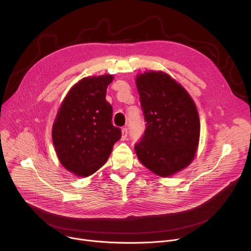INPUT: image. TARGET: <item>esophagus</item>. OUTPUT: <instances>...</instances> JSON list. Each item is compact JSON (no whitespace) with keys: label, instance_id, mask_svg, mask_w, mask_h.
Segmentation results:
<instances>
[{"label":"esophagus","instance_id":"obj_1","mask_svg":"<svg viewBox=\"0 0 251 251\" xmlns=\"http://www.w3.org/2000/svg\"><path fill=\"white\" fill-rule=\"evenodd\" d=\"M121 133H122V136H121V140H122V141L126 140V138H127V135H128V130H127V128H122V130H121Z\"/></svg>","mask_w":251,"mask_h":251}]
</instances>
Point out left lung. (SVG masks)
<instances>
[{"label": "left lung", "mask_w": 251, "mask_h": 251, "mask_svg": "<svg viewBox=\"0 0 251 251\" xmlns=\"http://www.w3.org/2000/svg\"><path fill=\"white\" fill-rule=\"evenodd\" d=\"M146 129L135 145L139 161L167 177L188 167L200 141V117L188 91L163 71L136 76Z\"/></svg>", "instance_id": "1"}]
</instances>
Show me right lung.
I'll return each mask as SVG.
<instances>
[{"mask_svg": "<svg viewBox=\"0 0 251 251\" xmlns=\"http://www.w3.org/2000/svg\"><path fill=\"white\" fill-rule=\"evenodd\" d=\"M112 75L84 77L70 88L52 125V142L60 164L78 176H88L108 160L120 128L112 124L106 91Z\"/></svg>", "mask_w": 251, "mask_h": 251, "instance_id": "obj_1", "label": "right lung"}]
</instances>
